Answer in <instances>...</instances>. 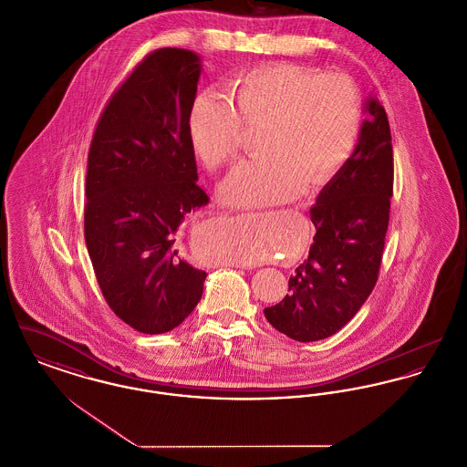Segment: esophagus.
<instances>
[{
    "mask_svg": "<svg viewBox=\"0 0 467 467\" xmlns=\"http://www.w3.org/2000/svg\"><path fill=\"white\" fill-rule=\"evenodd\" d=\"M233 266L242 267V269H252V265H244V263H234Z\"/></svg>",
    "mask_w": 467,
    "mask_h": 467,
    "instance_id": "34e87169",
    "label": "esophagus"
}]
</instances>
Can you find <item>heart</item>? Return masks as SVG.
Wrapping results in <instances>:
<instances>
[{"instance_id": "b5f03b06", "label": "heart", "mask_w": 467, "mask_h": 467, "mask_svg": "<svg viewBox=\"0 0 467 467\" xmlns=\"http://www.w3.org/2000/svg\"><path fill=\"white\" fill-rule=\"evenodd\" d=\"M246 120L267 119V154L242 162L223 180L221 194L231 206H265L294 200L306 183L324 185L345 166L360 131V99L345 75H320L296 65L246 71L234 84ZM234 101L217 88L201 90L189 111V140L208 168L238 156L244 118ZM255 244L238 248L236 259L259 263Z\"/></svg>"}]
</instances>
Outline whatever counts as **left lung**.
I'll use <instances>...</instances> for the list:
<instances>
[{"label": "left lung", "mask_w": 467, "mask_h": 467, "mask_svg": "<svg viewBox=\"0 0 467 467\" xmlns=\"http://www.w3.org/2000/svg\"><path fill=\"white\" fill-rule=\"evenodd\" d=\"M358 143L311 206L308 259L289 278V294L265 308L267 322L296 341L329 337L347 326L375 289L394 189L392 136L385 109L368 98Z\"/></svg>", "instance_id": "8db88e82"}]
</instances>
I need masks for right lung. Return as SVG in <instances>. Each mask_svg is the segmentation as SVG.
Masks as SVG:
<instances>
[{
  "instance_id": "add662e5",
  "label": "right lung",
  "mask_w": 467,
  "mask_h": 467,
  "mask_svg": "<svg viewBox=\"0 0 467 467\" xmlns=\"http://www.w3.org/2000/svg\"><path fill=\"white\" fill-rule=\"evenodd\" d=\"M200 75L192 50L150 52L113 92L90 141V263L109 306L140 333L175 329L202 296L206 273L177 248L180 223L208 204L189 140Z\"/></svg>"
}]
</instances>
